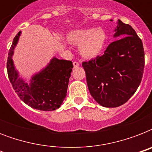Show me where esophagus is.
<instances>
[{"instance_id":"34e87169","label":"esophagus","mask_w":152,"mask_h":152,"mask_svg":"<svg viewBox=\"0 0 152 152\" xmlns=\"http://www.w3.org/2000/svg\"><path fill=\"white\" fill-rule=\"evenodd\" d=\"M80 66V64H79V62L77 61H74L73 62V67L76 69V68H78Z\"/></svg>"}]
</instances>
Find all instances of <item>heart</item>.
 I'll return each instance as SVG.
<instances>
[{
    "mask_svg": "<svg viewBox=\"0 0 152 152\" xmlns=\"http://www.w3.org/2000/svg\"><path fill=\"white\" fill-rule=\"evenodd\" d=\"M67 40L72 44H80L79 52L81 56L92 58L102 50L106 40V34L101 27L95 29L82 27L70 31L67 34Z\"/></svg>",
    "mask_w": 152,
    "mask_h": 152,
    "instance_id": "b5f03b06",
    "label": "heart"
}]
</instances>
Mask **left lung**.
Wrapping results in <instances>:
<instances>
[{
  "instance_id": "obj_1",
  "label": "left lung",
  "mask_w": 152,
  "mask_h": 152,
  "mask_svg": "<svg viewBox=\"0 0 152 152\" xmlns=\"http://www.w3.org/2000/svg\"><path fill=\"white\" fill-rule=\"evenodd\" d=\"M113 32L116 40L103 54L82 64L91 95L104 107L125 103L137 90L144 73V47L134 29L118 20Z\"/></svg>"
}]
</instances>
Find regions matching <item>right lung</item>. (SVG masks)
Returning <instances> with one entry per match:
<instances>
[{
	"label": "right lung",
	"instance_id": "add662e5",
	"mask_svg": "<svg viewBox=\"0 0 152 152\" xmlns=\"http://www.w3.org/2000/svg\"><path fill=\"white\" fill-rule=\"evenodd\" d=\"M21 33L19 31L15 35L8 53L7 70L9 80L18 96L27 106L39 110H55L66 97L72 62L53 57L46 67L33 74L27 82L20 76L12 59Z\"/></svg>",
	"mask_w": 152,
	"mask_h": 152
}]
</instances>
